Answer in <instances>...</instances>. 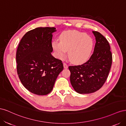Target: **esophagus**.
Instances as JSON below:
<instances>
[{
	"label": "esophagus",
	"instance_id": "1",
	"mask_svg": "<svg viewBox=\"0 0 126 126\" xmlns=\"http://www.w3.org/2000/svg\"><path fill=\"white\" fill-rule=\"evenodd\" d=\"M63 67H64V68H65V69H67V68H68V65L66 63H63Z\"/></svg>",
	"mask_w": 126,
	"mask_h": 126
}]
</instances>
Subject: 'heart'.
Listing matches in <instances>:
<instances>
[{"instance_id": "obj_1", "label": "heart", "mask_w": 126, "mask_h": 126, "mask_svg": "<svg viewBox=\"0 0 126 126\" xmlns=\"http://www.w3.org/2000/svg\"><path fill=\"white\" fill-rule=\"evenodd\" d=\"M60 41H54L52 45L57 57L63 59L67 55L72 63H82L89 59L93 48V40L86 33L76 30L63 32Z\"/></svg>"}]
</instances>
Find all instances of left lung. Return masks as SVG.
I'll return each mask as SVG.
<instances>
[{"mask_svg":"<svg viewBox=\"0 0 126 126\" xmlns=\"http://www.w3.org/2000/svg\"><path fill=\"white\" fill-rule=\"evenodd\" d=\"M94 51L89 59L81 65L69 66L71 84L76 92L90 94L102 87L108 76L112 64V54L108 40L98 32Z\"/></svg>","mask_w":126,"mask_h":126,"instance_id":"left-lung-1","label":"left lung"}]
</instances>
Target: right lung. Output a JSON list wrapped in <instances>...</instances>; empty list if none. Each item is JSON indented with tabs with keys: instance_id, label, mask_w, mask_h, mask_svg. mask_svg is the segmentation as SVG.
<instances>
[{
	"instance_id": "add662e5",
	"label": "right lung",
	"mask_w": 126,
	"mask_h": 126,
	"mask_svg": "<svg viewBox=\"0 0 126 126\" xmlns=\"http://www.w3.org/2000/svg\"><path fill=\"white\" fill-rule=\"evenodd\" d=\"M55 27H38L22 37L16 52L17 71L22 84L34 94L46 95L52 91L63 69L62 60L51 55Z\"/></svg>"
}]
</instances>
